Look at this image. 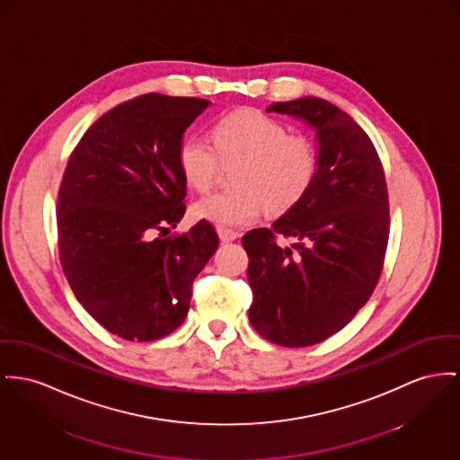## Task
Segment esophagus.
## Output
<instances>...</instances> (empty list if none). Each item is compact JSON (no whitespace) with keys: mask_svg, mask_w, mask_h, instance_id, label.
<instances>
[{"mask_svg":"<svg viewBox=\"0 0 460 460\" xmlns=\"http://www.w3.org/2000/svg\"><path fill=\"white\" fill-rule=\"evenodd\" d=\"M217 235H219V239L223 243H232V241H235L239 237V232L228 230V228H217Z\"/></svg>","mask_w":460,"mask_h":460,"instance_id":"34e87169","label":"esophagus"}]
</instances>
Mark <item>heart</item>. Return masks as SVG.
<instances>
[{"label": "heart", "mask_w": 460, "mask_h": 460, "mask_svg": "<svg viewBox=\"0 0 460 460\" xmlns=\"http://www.w3.org/2000/svg\"><path fill=\"white\" fill-rule=\"evenodd\" d=\"M211 145L186 136L178 148V165L188 186L208 191L223 164H235V188L215 191L195 206L199 217L221 228L245 226L265 211L293 208L314 181L317 152L310 139L289 136L288 128L260 111H235L211 127Z\"/></svg>", "instance_id": "b5f03b06"}]
</instances>
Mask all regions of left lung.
<instances>
[{"label":"left lung","mask_w":460,"mask_h":460,"mask_svg":"<svg viewBox=\"0 0 460 460\" xmlns=\"http://www.w3.org/2000/svg\"><path fill=\"white\" fill-rule=\"evenodd\" d=\"M315 132L317 172L305 195L243 237L252 289L251 326L282 347H308L340 332L367 304L389 241L384 167L367 132L319 97L267 108ZM277 236L291 238L280 246Z\"/></svg>","instance_id":"left-lung-1"}]
</instances>
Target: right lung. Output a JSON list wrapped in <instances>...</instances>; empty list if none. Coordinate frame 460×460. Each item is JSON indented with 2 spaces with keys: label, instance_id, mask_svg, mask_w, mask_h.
I'll use <instances>...</instances> for the list:
<instances>
[{
  "label": "right lung",
  "instance_id": "1",
  "mask_svg": "<svg viewBox=\"0 0 460 460\" xmlns=\"http://www.w3.org/2000/svg\"><path fill=\"white\" fill-rule=\"evenodd\" d=\"M209 104L164 93L125 101L91 125L67 160L58 199L62 270L113 335L152 341L180 328L191 284L217 249L206 219L164 237L186 211L180 143Z\"/></svg>",
  "mask_w": 460,
  "mask_h": 460
}]
</instances>
